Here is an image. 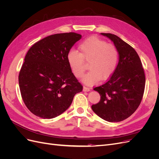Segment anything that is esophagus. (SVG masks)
I'll list each match as a JSON object with an SVG mask.
<instances>
[{"mask_svg":"<svg viewBox=\"0 0 159 159\" xmlns=\"http://www.w3.org/2000/svg\"><path fill=\"white\" fill-rule=\"evenodd\" d=\"M83 91H90V88H86V87H84L83 88Z\"/></svg>","mask_w":159,"mask_h":159,"instance_id":"1","label":"esophagus"}]
</instances>
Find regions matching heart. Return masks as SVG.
I'll list each match as a JSON object with an SVG mask.
<instances>
[{
  "label": "heart",
  "mask_w": 159,
  "mask_h": 159,
  "mask_svg": "<svg viewBox=\"0 0 159 159\" xmlns=\"http://www.w3.org/2000/svg\"><path fill=\"white\" fill-rule=\"evenodd\" d=\"M80 53L70 50L67 54V61L73 74L78 78L85 71L84 60L89 61L88 72L83 78V82L93 85L102 78L107 80L113 75L118 61V51L113 44L97 37H90L79 46Z\"/></svg>",
  "instance_id": "1"
}]
</instances>
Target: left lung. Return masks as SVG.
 Masks as SVG:
<instances>
[{
    "label": "left lung",
    "mask_w": 159,
    "mask_h": 159,
    "mask_svg": "<svg viewBox=\"0 0 159 159\" xmlns=\"http://www.w3.org/2000/svg\"><path fill=\"white\" fill-rule=\"evenodd\" d=\"M100 34L113 42L118 51L119 61L107 82L94 88L101 99L91 108L105 121L119 122L131 116L140 105L145 90V73L140 57L133 48L115 34Z\"/></svg>",
    "instance_id": "1"
}]
</instances>
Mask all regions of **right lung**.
Here are the masks:
<instances>
[{"instance_id":"1","label":"right lung","mask_w":159,"mask_h":159,"mask_svg":"<svg viewBox=\"0 0 159 159\" xmlns=\"http://www.w3.org/2000/svg\"><path fill=\"white\" fill-rule=\"evenodd\" d=\"M81 38L74 32L56 34L28 51L18 82L24 102L36 116L48 119L58 116L82 91L67 61L68 53Z\"/></svg>"}]
</instances>
